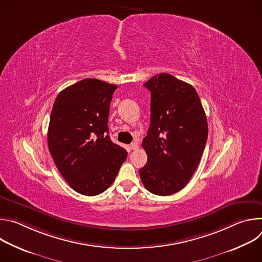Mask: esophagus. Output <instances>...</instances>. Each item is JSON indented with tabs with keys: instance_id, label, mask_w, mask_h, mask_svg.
I'll return each instance as SVG.
<instances>
[{
	"instance_id": "obj_1",
	"label": "esophagus",
	"mask_w": 262,
	"mask_h": 262,
	"mask_svg": "<svg viewBox=\"0 0 262 262\" xmlns=\"http://www.w3.org/2000/svg\"><path fill=\"white\" fill-rule=\"evenodd\" d=\"M129 147H130L132 150H137V149L139 148V145H138V143H132Z\"/></svg>"
}]
</instances>
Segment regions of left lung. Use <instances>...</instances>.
I'll use <instances>...</instances> for the list:
<instances>
[{
  "mask_svg": "<svg viewBox=\"0 0 262 262\" xmlns=\"http://www.w3.org/2000/svg\"><path fill=\"white\" fill-rule=\"evenodd\" d=\"M150 126L142 146L146 165L139 174L152 194L168 196L182 190L196 171L207 141V120L195 88L169 73L152 77Z\"/></svg>",
  "mask_w": 262,
  "mask_h": 262,
  "instance_id": "8db88e82",
  "label": "left lung"
}]
</instances>
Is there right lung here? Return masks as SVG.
<instances>
[{"label": "right lung", "mask_w": 262, "mask_h": 262, "mask_svg": "<svg viewBox=\"0 0 262 262\" xmlns=\"http://www.w3.org/2000/svg\"><path fill=\"white\" fill-rule=\"evenodd\" d=\"M116 85L84 79L62 90L48 130L52 158L67 183L85 196L104 192L127 157L111 141L107 117Z\"/></svg>", "instance_id": "1"}]
</instances>
